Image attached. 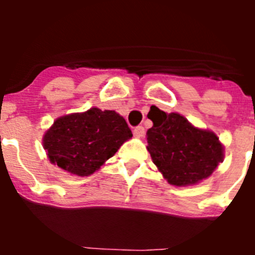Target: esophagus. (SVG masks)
<instances>
[{
    "label": "esophagus",
    "instance_id": "34e87169",
    "mask_svg": "<svg viewBox=\"0 0 255 255\" xmlns=\"http://www.w3.org/2000/svg\"><path fill=\"white\" fill-rule=\"evenodd\" d=\"M144 132H145V131H144V128H143V126H140V125L136 126V128L134 129V135H135V136H138V138H143Z\"/></svg>",
    "mask_w": 255,
    "mask_h": 255
}]
</instances>
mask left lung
I'll list each match as a JSON object with an SVG mask.
<instances>
[{"label":"left lung","instance_id":"8db88e82","mask_svg":"<svg viewBox=\"0 0 255 255\" xmlns=\"http://www.w3.org/2000/svg\"><path fill=\"white\" fill-rule=\"evenodd\" d=\"M153 126L147 131L153 163L170 184L186 186L211 176L224 158L217 135L191 125L179 114L158 108L148 115Z\"/></svg>","mask_w":255,"mask_h":255}]
</instances>
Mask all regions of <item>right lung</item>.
Instances as JSON below:
<instances>
[{
	"label": "right lung",
	"instance_id": "obj_1",
	"mask_svg": "<svg viewBox=\"0 0 255 255\" xmlns=\"http://www.w3.org/2000/svg\"><path fill=\"white\" fill-rule=\"evenodd\" d=\"M131 136L123 116L93 107L57 119L44 134L43 147L53 164L78 176H89Z\"/></svg>",
	"mask_w": 255,
	"mask_h": 255
}]
</instances>
